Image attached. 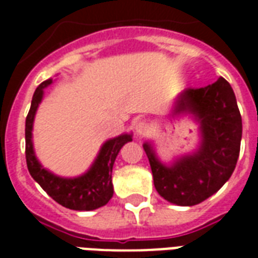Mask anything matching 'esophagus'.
<instances>
[{
	"mask_svg": "<svg viewBox=\"0 0 258 258\" xmlns=\"http://www.w3.org/2000/svg\"><path fill=\"white\" fill-rule=\"evenodd\" d=\"M149 130H151V127H149V124L146 123V121H138V123L135 124V133L140 137H144V135L148 134Z\"/></svg>",
	"mask_w": 258,
	"mask_h": 258,
	"instance_id": "1",
	"label": "esophagus"
}]
</instances>
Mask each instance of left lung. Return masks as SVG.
Listing matches in <instances>:
<instances>
[{
  "mask_svg": "<svg viewBox=\"0 0 258 258\" xmlns=\"http://www.w3.org/2000/svg\"><path fill=\"white\" fill-rule=\"evenodd\" d=\"M192 112L202 125L203 144L192 156L167 167L144 145L157 194L170 203L194 206L210 198L232 175L242 140V117L231 84L220 79L200 88H188L178 98L175 113Z\"/></svg>",
  "mask_w": 258,
  "mask_h": 258,
  "instance_id": "left-lung-1",
  "label": "left lung"
}]
</instances>
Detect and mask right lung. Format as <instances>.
Here are the masks:
<instances>
[{
    "label": "right lung",
    "instance_id": "1",
    "mask_svg": "<svg viewBox=\"0 0 258 258\" xmlns=\"http://www.w3.org/2000/svg\"><path fill=\"white\" fill-rule=\"evenodd\" d=\"M51 83L52 80H47L37 87L31 99L30 110L26 117V163L29 173L55 202L66 209L80 211L95 210L112 199L113 164L124 144L133 141V138L131 135L124 134L105 142L92 167L77 178H60L42 168L33 151L31 130L37 107L42 99V90Z\"/></svg>",
    "mask_w": 258,
    "mask_h": 258
}]
</instances>
